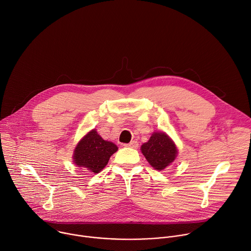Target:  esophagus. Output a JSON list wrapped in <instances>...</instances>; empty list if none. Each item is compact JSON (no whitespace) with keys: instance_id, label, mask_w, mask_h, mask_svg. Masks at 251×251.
<instances>
[{"instance_id":"1","label":"esophagus","mask_w":251,"mask_h":251,"mask_svg":"<svg viewBox=\"0 0 251 251\" xmlns=\"http://www.w3.org/2000/svg\"><path fill=\"white\" fill-rule=\"evenodd\" d=\"M125 146H126V147H130V148H137V147H138V143H137V141L132 140V141H130L129 143L125 144Z\"/></svg>"}]
</instances>
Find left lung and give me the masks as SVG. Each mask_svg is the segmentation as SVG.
<instances>
[{
	"mask_svg": "<svg viewBox=\"0 0 251 251\" xmlns=\"http://www.w3.org/2000/svg\"><path fill=\"white\" fill-rule=\"evenodd\" d=\"M140 149L148 163L158 171L169 166L178 153L175 143L162 131L153 132L149 140L141 145Z\"/></svg>",
	"mask_w": 251,
	"mask_h": 251,
	"instance_id": "1",
	"label": "left lung"
}]
</instances>
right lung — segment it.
I'll return each mask as SVG.
<instances>
[{
  "instance_id": "right-lung-1",
  "label": "right lung",
  "mask_w": 251,
  "mask_h": 251,
  "mask_svg": "<svg viewBox=\"0 0 251 251\" xmlns=\"http://www.w3.org/2000/svg\"><path fill=\"white\" fill-rule=\"evenodd\" d=\"M117 150L115 143L104 140L96 129H92L76 145L73 160L78 167L96 174L105 168Z\"/></svg>"
}]
</instances>
